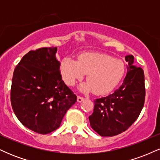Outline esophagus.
I'll list each match as a JSON object with an SVG mask.
<instances>
[{"label":"esophagus","instance_id":"obj_1","mask_svg":"<svg viewBox=\"0 0 160 160\" xmlns=\"http://www.w3.org/2000/svg\"><path fill=\"white\" fill-rule=\"evenodd\" d=\"M84 101V98H82V97H80V96H78V102H82Z\"/></svg>","mask_w":160,"mask_h":160}]
</instances>
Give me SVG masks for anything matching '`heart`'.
Returning a JSON list of instances; mask_svg holds the SVG:
<instances>
[{
    "label": "heart",
    "instance_id": "1",
    "mask_svg": "<svg viewBox=\"0 0 160 160\" xmlns=\"http://www.w3.org/2000/svg\"><path fill=\"white\" fill-rule=\"evenodd\" d=\"M60 72L68 86H74L86 74L88 81L80 84L82 92H94L95 95L110 93L118 86L126 73V65L119 58L105 53L86 52L78 56V61L65 57L60 62Z\"/></svg>",
    "mask_w": 160,
    "mask_h": 160
}]
</instances>
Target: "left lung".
I'll use <instances>...</instances> for the list:
<instances>
[{"instance_id": "left-lung-1", "label": "left lung", "mask_w": 160, "mask_h": 160, "mask_svg": "<svg viewBox=\"0 0 160 160\" xmlns=\"http://www.w3.org/2000/svg\"><path fill=\"white\" fill-rule=\"evenodd\" d=\"M128 62L123 82L113 94L95 99L91 127L101 136H114L125 132L137 120L144 107V71L133 65L134 56H125Z\"/></svg>"}]
</instances>
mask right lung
Segmentation results:
<instances>
[{
    "label": "right lung",
    "instance_id": "1",
    "mask_svg": "<svg viewBox=\"0 0 160 160\" xmlns=\"http://www.w3.org/2000/svg\"><path fill=\"white\" fill-rule=\"evenodd\" d=\"M57 47L30 51L13 72L10 99L21 123L40 134H48L61 125L77 96L65 85L56 59Z\"/></svg>",
    "mask_w": 160,
    "mask_h": 160
}]
</instances>
